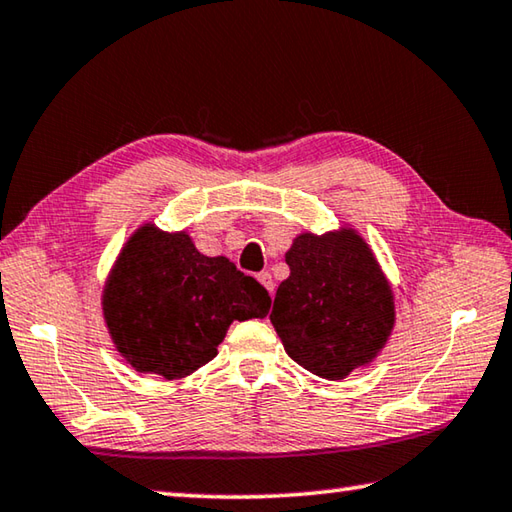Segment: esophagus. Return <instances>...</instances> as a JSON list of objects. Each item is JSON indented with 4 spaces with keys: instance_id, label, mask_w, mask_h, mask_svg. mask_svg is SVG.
I'll list each match as a JSON object with an SVG mask.
<instances>
[{
    "instance_id": "1",
    "label": "esophagus",
    "mask_w": 512,
    "mask_h": 512,
    "mask_svg": "<svg viewBox=\"0 0 512 512\" xmlns=\"http://www.w3.org/2000/svg\"><path fill=\"white\" fill-rule=\"evenodd\" d=\"M257 280L262 282V287H264L268 293H273V287H275V284H273V277H271V273H268V271L259 273V275H257Z\"/></svg>"
}]
</instances>
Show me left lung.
<instances>
[{
  "label": "left lung",
  "instance_id": "obj_1",
  "mask_svg": "<svg viewBox=\"0 0 512 512\" xmlns=\"http://www.w3.org/2000/svg\"><path fill=\"white\" fill-rule=\"evenodd\" d=\"M284 259L271 323L289 357L329 381L370 366L395 327V296L359 230L300 232Z\"/></svg>",
  "mask_w": 512,
  "mask_h": 512
}]
</instances>
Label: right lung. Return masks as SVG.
I'll use <instances>...</instances> for the list:
<instances>
[{
	"label": "right lung",
	"mask_w": 512,
	"mask_h": 512,
	"mask_svg": "<svg viewBox=\"0 0 512 512\" xmlns=\"http://www.w3.org/2000/svg\"><path fill=\"white\" fill-rule=\"evenodd\" d=\"M117 352L144 375L183 379L216 357L235 320L264 318L268 291L228 257L198 253L187 230L137 228L101 293Z\"/></svg>",
	"instance_id": "1"
}]
</instances>
